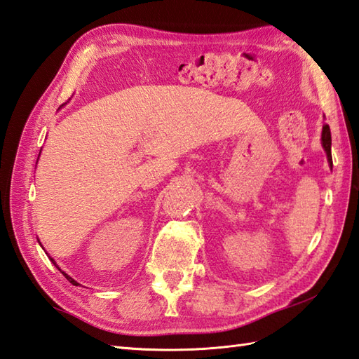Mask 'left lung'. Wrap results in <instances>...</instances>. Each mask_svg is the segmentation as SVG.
<instances>
[{
  "label": "left lung",
  "instance_id": "obj_1",
  "mask_svg": "<svg viewBox=\"0 0 359 359\" xmlns=\"http://www.w3.org/2000/svg\"><path fill=\"white\" fill-rule=\"evenodd\" d=\"M323 147L327 152V158H329L330 166H332V135H330V128L329 125H324L323 128Z\"/></svg>",
  "mask_w": 359,
  "mask_h": 359
}]
</instances>
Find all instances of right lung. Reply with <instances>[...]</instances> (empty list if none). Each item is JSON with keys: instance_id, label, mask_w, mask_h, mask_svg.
<instances>
[{"instance_id": "1", "label": "right lung", "mask_w": 359, "mask_h": 359, "mask_svg": "<svg viewBox=\"0 0 359 359\" xmlns=\"http://www.w3.org/2000/svg\"><path fill=\"white\" fill-rule=\"evenodd\" d=\"M49 259H50V261H52V264H53V265H55V266H57V269H58V265H57V262H55V261H53V259H52V257H49ZM58 270H60V269H58ZM60 271H62V270H60ZM62 273L65 274V276H66V279H67V280H69L72 285H79V282H77V280H74V279H72L71 276H67V274H66L65 271H62Z\"/></svg>"}]
</instances>
